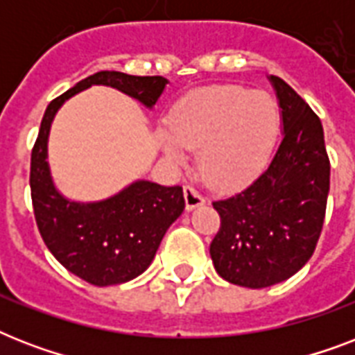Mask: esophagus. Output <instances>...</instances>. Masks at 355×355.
<instances>
[{
	"instance_id": "obj_1",
	"label": "esophagus",
	"mask_w": 355,
	"mask_h": 355,
	"mask_svg": "<svg viewBox=\"0 0 355 355\" xmlns=\"http://www.w3.org/2000/svg\"><path fill=\"white\" fill-rule=\"evenodd\" d=\"M184 199H186V208H188L189 211L205 205V197H202L197 189L191 188V186H186V188H184Z\"/></svg>"
}]
</instances>
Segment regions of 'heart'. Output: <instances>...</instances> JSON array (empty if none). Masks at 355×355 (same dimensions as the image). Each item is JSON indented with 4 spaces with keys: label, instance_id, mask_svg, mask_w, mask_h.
Instances as JSON below:
<instances>
[{
    "label": "heart",
    "instance_id": "1",
    "mask_svg": "<svg viewBox=\"0 0 355 355\" xmlns=\"http://www.w3.org/2000/svg\"><path fill=\"white\" fill-rule=\"evenodd\" d=\"M278 130V108L265 92L208 86L178 103L160 132L167 160L199 149L200 177L217 189L243 188L263 171Z\"/></svg>",
    "mask_w": 355,
    "mask_h": 355
}]
</instances>
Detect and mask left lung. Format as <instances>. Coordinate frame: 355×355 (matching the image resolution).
Wrapping results in <instances>:
<instances>
[{"label":"left lung","instance_id":"left-lung-1","mask_svg":"<svg viewBox=\"0 0 355 355\" xmlns=\"http://www.w3.org/2000/svg\"><path fill=\"white\" fill-rule=\"evenodd\" d=\"M267 79L278 99L282 141L248 188L214 202L221 230L210 245L217 275L250 289L280 284L308 263L330 191L320 119L286 80Z\"/></svg>","mask_w":355,"mask_h":355}]
</instances>
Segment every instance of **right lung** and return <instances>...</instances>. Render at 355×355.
<instances>
[{
    "instance_id": "add662e5",
    "label": "right lung",
    "mask_w": 355,
    "mask_h": 355,
    "mask_svg": "<svg viewBox=\"0 0 355 355\" xmlns=\"http://www.w3.org/2000/svg\"><path fill=\"white\" fill-rule=\"evenodd\" d=\"M169 80L99 71L49 103L31 155V197L42 239L60 265L88 284L107 287L147 270L166 230L182 216L180 186L138 178L101 200H73L57 188L47 162L51 123L64 103L92 86H110L153 110Z\"/></svg>"
}]
</instances>
